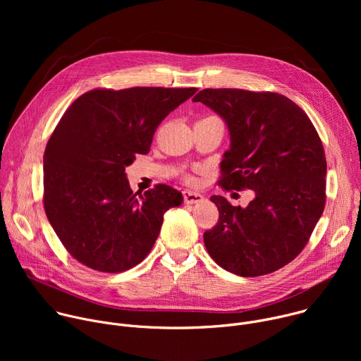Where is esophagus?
<instances>
[{
  "mask_svg": "<svg viewBox=\"0 0 361 361\" xmlns=\"http://www.w3.org/2000/svg\"><path fill=\"white\" fill-rule=\"evenodd\" d=\"M184 195V202L185 204H195V202H200L204 200V195H201L200 192H194V191H190V190H185L183 192Z\"/></svg>",
  "mask_w": 361,
  "mask_h": 361,
  "instance_id": "esophagus-1",
  "label": "esophagus"
}]
</instances>
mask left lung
I'll list each match as a JSON object with an SVG mask.
<instances>
[{"label": "left lung", "mask_w": 361, "mask_h": 361, "mask_svg": "<svg viewBox=\"0 0 361 361\" xmlns=\"http://www.w3.org/2000/svg\"><path fill=\"white\" fill-rule=\"evenodd\" d=\"M192 101L219 114L230 133L219 184L254 191L244 209L221 195L210 198L220 217L204 233L205 248L241 277L284 267L307 244L326 204L327 163L313 123L277 92L205 88Z\"/></svg>", "instance_id": "obj_1"}]
</instances>
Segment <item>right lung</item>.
<instances>
[{
  "label": "right lung",
  "instance_id": "obj_1",
  "mask_svg": "<svg viewBox=\"0 0 361 361\" xmlns=\"http://www.w3.org/2000/svg\"><path fill=\"white\" fill-rule=\"evenodd\" d=\"M197 88L92 90L61 117L44 152V209L75 260L121 273L156 243L164 213L183 194L159 184L137 197L126 167L147 154L160 123Z\"/></svg>",
  "mask_w": 361,
  "mask_h": 361
}]
</instances>
